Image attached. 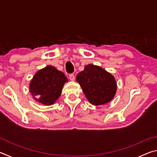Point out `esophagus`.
Returning a JSON list of instances; mask_svg holds the SVG:
<instances>
[{"label":"esophagus","mask_w":157,"mask_h":157,"mask_svg":"<svg viewBox=\"0 0 157 157\" xmlns=\"http://www.w3.org/2000/svg\"><path fill=\"white\" fill-rule=\"evenodd\" d=\"M69 78H70L71 81H74V80H75V75H74V74H73V73L70 74V75H69Z\"/></svg>","instance_id":"1"}]
</instances>
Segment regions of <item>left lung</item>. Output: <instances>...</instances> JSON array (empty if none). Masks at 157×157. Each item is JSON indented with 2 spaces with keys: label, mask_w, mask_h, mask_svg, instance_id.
Masks as SVG:
<instances>
[{
  "label": "left lung",
  "mask_w": 157,
  "mask_h": 157,
  "mask_svg": "<svg viewBox=\"0 0 157 157\" xmlns=\"http://www.w3.org/2000/svg\"><path fill=\"white\" fill-rule=\"evenodd\" d=\"M76 80L89 102L94 105L106 104L113 99L116 91L113 76L100 66L89 64L79 73Z\"/></svg>",
  "instance_id": "left-lung-1"
}]
</instances>
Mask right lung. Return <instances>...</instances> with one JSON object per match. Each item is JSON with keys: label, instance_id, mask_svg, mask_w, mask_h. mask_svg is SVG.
Here are the masks:
<instances>
[{"label": "right lung", "instance_id": "add662e5", "mask_svg": "<svg viewBox=\"0 0 157 157\" xmlns=\"http://www.w3.org/2000/svg\"><path fill=\"white\" fill-rule=\"evenodd\" d=\"M67 81L62 71L47 66L34 75L30 84V91L36 100L51 105L60 96L63 84Z\"/></svg>", "mask_w": 157, "mask_h": 157}]
</instances>
